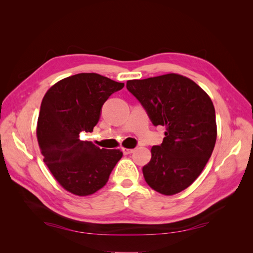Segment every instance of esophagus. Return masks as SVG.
Instances as JSON below:
<instances>
[{"instance_id":"obj_1","label":"esophagus","mask_w":253,"mask_h":253,"mask_svg":"<svg viewBox=\"0 0 253 253\" xmlns=\"http://www.w3.org/2000/svg\"><path fill=\"white\" fill-rule=\"evenodd\" d=\"M121 150H122V152H124V154H126V155H127V154H131V153H133V152H134V150H133V149L122 148Z\"/></svg>"}]
</instances>
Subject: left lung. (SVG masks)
I'll use <instances>...</instances> for the list:
<instances>
[{
	"mask_svg": "<svg viewBox=\"0 0 253 253\" xmlns=\"http://www.w3.org/2000/svg\"><path fill=\"white\" fill-rule=\"evenodd\" d=\"M154 126L166 127L160 145L152 148L142 168L148 185L164 195L181 192L201 175L215 145V110L208 94L185 76L167 74L128 80Z\"/></svg>",
	"mask_w": 253,
	"mask_h": 253,
	"instance_id": "obj_1",
	"label": "left lung"
}]
</instances>
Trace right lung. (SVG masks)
Segmentation results:
<instances>
[{
    "label": "right lung",
    "mask_w": 253,
    "mask_h": 253,
    "mask_svg": "<svg viewBox=\"0 0 253 253\" xmlns=\"http://www.w3.org/2000/svg\"><path fill=\"white\" fill-rule=\"evenodd\" d=\"M125 83L95 73H82L58 81L41 103L37 138L43 162L68 192L78 196L94 194L108 182L122 157L120 150L98 148L80 139L93 132L109 97Z\"/></svg>",
    "instance_id": "1"
}]
</instances>
